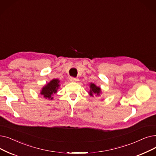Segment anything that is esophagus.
Here are the masks:
<instances>
[{"mask_svg":"<svg viewBox=\"0 0 156 156\" xmlns=\"http://www.w3.org/2000/svg\"><path fill=\"white\" fill-rule=\"evenodd\" d=\"M69 80L71 81V82H77V81L78 80V78H76L70 77V78H69Z\"/></svg>","mask_w":156,"mask_h":156,"instance_id":"esophagus-1","label":"esophagus"}]
</instances>
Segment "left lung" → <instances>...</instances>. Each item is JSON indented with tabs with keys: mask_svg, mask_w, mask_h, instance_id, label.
Instances as JSON below:
<instances>
[{
	"mask_svg": "<svg viewBox=\"0 0 156 156\" xmlns=\"http://www.w3.org/2000/svg\"><path fill=\"white\" fill-rule=\"evenodd\" d=\"M89 94L90 96L93 97L94 94H96V96H100V94L101 93V90L100 87H97L94 83H91L90 84V91H89Z\"/></svg>",
	"mask_w": 156,
	"mask_h": 156,
	"instance_id": "obj_1",
	"label": "left lung"
}]
</instances>
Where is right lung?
Listing matches in <instances>:
<instances>
[{
    "label": "right lung",
    "instance_id": "1",
    "mask_svg": "<svg viewBox=\"0 0 156 156\" xmlns=\"http://www.w3.org/2000/svg\"><path fill=\"white\" fill-rule=\"evenodd\" d=\"M59 82L60 81L58 79H53L51 80L49 83L42 88L40 94L43 96L44 98L52 100L53 98L51 96L57 92V89L60 86Z\"/></svg>",
    "mask_w": 156,
    "mask_h": 156
}]
</instances>
